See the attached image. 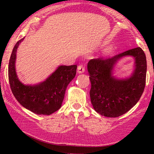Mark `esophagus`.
I'll return each mask as SVG.
<instances>
[{
    "label": "esophagus",
    "mask_w": 154,
    "mask_h": 154,
    "mask_svg": "<svg viewBox=\"0 0 154 154\" xmlns=\"http://www.w3.org/2000/svg\"><path fill=\"white\" fill-rule=\"evenodd\" d=\"M85 72V67L82 64H79L78 66H77V72L79 74L83 73Z\"/></svg>",
    "instance_id": "obj_1"
}]
</instances>
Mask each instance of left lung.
Listing matches in <instances>:
<instances>
[{
  "mask_svg": "<svg viewBox=\"0 0 154 154\" xmlns=\"http://www.w3.org/2000/svg\"><path fill=\"white\" fill-rule=\"evenodd\" d=\"M136 60V69L129 79L112 76L116 63L125 56ZM91 88L90 96L95 111L107 117H117L131 109L143 93L147 63L144 51L140 47L130 49L108 59H93L88 63Z\"/></svg>",
  "mask_w": 154,
  "mask_h": 154,
  "instance_id": "obj_1",
  "label": "left lung"
}]
</instances>
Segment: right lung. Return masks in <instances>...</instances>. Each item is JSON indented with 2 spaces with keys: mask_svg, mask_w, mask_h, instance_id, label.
<instances>
[{
  "mask_svg": "<svg viewBox=\"0 0 154 154\" xmlns=\"http://www.w3.org/2000/svg\"><path fill=\"white\" fill-rule=\"evenodd\" d=\"M14 47L8 63V79L12 93L18 102L25 109L38 115H50L61 108L66 87L76 75L77 65L59 66L43 82L34 85H24L16 73L15 62L19 45Z\"/></svg>",
  "mask_w": 154,
  "mask_h": 154,
  "instance_id": "add662e5",
  "label": "right lung"
}]
</instances>
